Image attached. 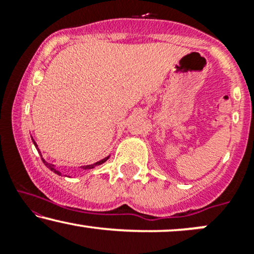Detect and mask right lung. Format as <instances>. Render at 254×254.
Instances as JSON below:
<instances>
[{
	"label": "right lung",
	"instance_id": "1",
	"mask_svg": "<svg viewBox=\"0 0 254 254\" xmlns=\"http://www.w3.org/2000/svg\"><path fill=\"white\" fill-rule=\"evenodd\" d=\"M32 141H33V143H34V145H36V148L38 149V145H37V143L36 142H34V139L32 138ZM38 151H39V149H38ZM40 153V151H39ZM40 157H42V160H43V162H44V165L46 166V167L49 168V170H51L52 172H54V173H56V174H58V176H62V173H61L60 171L57 170L56 167H55V165H52V164H49V162H46L45 160L43 159V156H42V154H40ZM110 156H107V157H105V159H103V160H100V161H98V162H95V164H93V165H87V166H82V167L81 168H83V170H92V168H94V167H97V166H99V165H101V164H104L105 161H107V159H109Z\"/></svg>",
	"mask_w": 254,
	"mask_h": 254
}]
</instances>
